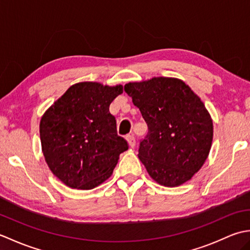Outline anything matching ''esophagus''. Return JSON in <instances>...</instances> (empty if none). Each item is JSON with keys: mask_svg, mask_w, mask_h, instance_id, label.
<instances>
[{"mask_svg": "<svg viewBox=\"0 0 250 250\" xmlns=\"http://www.w3.org/2000/svg\"><path fill=\"white\" fill-rule=\"evenodd\" d=\"M126 141H128V144L130 147L133 148L135 146V137L133 134L126 135Z\"/></svg>", "mask_w": 250, "mask_h": 250, "instance_id": "esophagus-1", "label": "esophagus"}]
</instances>
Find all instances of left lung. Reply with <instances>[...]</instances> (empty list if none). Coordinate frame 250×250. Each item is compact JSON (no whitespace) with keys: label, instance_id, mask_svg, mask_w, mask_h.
<instances>
[{"label":"left lung","instance_id":"8db88e82","mask_svg":"<svg viewBox=\"0 0 250 250\" xmlns=\"http://www.w3.org/2000/svg\"><path fill=\"white\" fill-rule=\"evenodd\" d=\"M125 91L148 126L139 149L148 174L164 187L188 182L204 164L213 142V120L204 103L172 77L129 83Z\"/></svg>","mask_w":250,"mask_h":250}]
</instances>
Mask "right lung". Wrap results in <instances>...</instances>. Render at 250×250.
Returning a JSON list of instances; mask_svg holds the SVG:
<instances>
[{"label": "right lung", "instance_id": "1", "mask_svg": "<svg viewBox=\"0 0 250 250\" xmlns=\"http://www.w3.org/2000/svg\"><path fill=\"white\" fill-rule=\"evenodd\" d=\"M121 84H73L45 111L40 124L42 151L50 171L73 189L98 187L113 174L128 143L117 134L109 105Z\"/></svg>", "mask_w": 250, "mask_h": 250}]
</instances>
